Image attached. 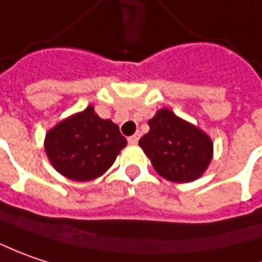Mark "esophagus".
<instances>
[{"mask_svg":"<svg viewBox=\"0 0 262 262\" xmlns=\"http://www.w3.org/2000/svg\"><path fill=\"white\" fill-rule=\"evenodd\" d=\"M138 138H140L138 134H136V136H131V137H128V143H129V144H137Z\"/></svg>","mask_w":262,"mask_h":262,"instance_id":"esophagus-1","label":"esophagus"}]
</instances>
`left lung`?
<instances>
[{"mask_svg": "<svg viewBox=\"0 0 262 262\" xmlns=\"http://www.w3.org/2000/svg\"><path fill=\"white\" fill-rule=\"evenodd\" d=\"M150 131L138 144L150 159L155 171L174 183L198 180L211 164L214 144L201 128L161 109L149 121Z\"/></svg>", "mask_w": 262, "mask_h": 262, "instance_id": "left-lung-1", "label": "left lung"}]
</instances>
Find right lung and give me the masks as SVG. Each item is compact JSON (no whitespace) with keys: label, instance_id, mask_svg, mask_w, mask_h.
Here are the masks:
<instances>
[{"label":"right lung","instance_id":"right-lung-1","mask_svg":"<svg viewBox=\"0 0 262 262\" xmlns=\"http://www.w3.org/2000/svg\"><path fill=\"white\" fill-rule=\"evenodd\" d=\"M126 140L111 119H101L93 106L53 126L44 147L54 169L73 181H91L111 168Z\"/></svg>","mask_w":262,"mask_h":262}]
</instances>
